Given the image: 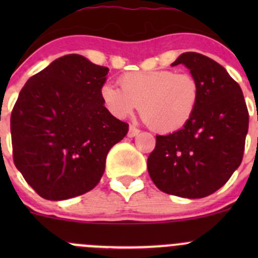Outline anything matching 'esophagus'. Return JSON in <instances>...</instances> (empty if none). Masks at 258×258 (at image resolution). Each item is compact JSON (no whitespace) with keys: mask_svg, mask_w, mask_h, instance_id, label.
<instances>
[{"mask_svg":"<svg viewBox=\"0 0 258 258\" xmlns=\"http://www.w3.org/2000/svg\"><path fill=\"white\" fill-rule=\"evenodd\" d=\"M140 134V130L139 128H136V127L135 126H130V128H128V134H127V136L128 137H135V136H137V135Z\"/></svg>","mask_w":258,"mask_h":258,"instance_id":"esophagus-1","label":"esophagus"}]
</instances>
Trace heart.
Returning a JSON list of instances; mask_svg holds the SVG:
<instances>
[{
	"label": "heart",
	"instance_id": "1",
	"mask_svg": "<svg viewBox=\"0 0 258 258\" xmlns=\"http://www.w3.org/2000/svg\"><path fill=\"white\" fill-rule=\"evenodd\" d=\"M118 82L121 88L110 83L101 87L100 97L106 111L123 119L141 105L145 122L158 134H175L183 128L201 98L196 77L172 70L126 72Z\"/></svg>",
	"mask_w": 258,
	"mask_h": 258
}]
</instances>
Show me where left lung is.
<instances>
[{
  "label": "left lung",
  "instance_id": "1",
  "mask_svg": "<svg viewBox=\"0 0 258 258\" xmlns=\"http://www.w3.org/2000/svg\"><path fill=\"white\" fill-rule=\"evenodd\" d=\"M177 64L199 81L201 98L183 128L156 136L147 168L165 194L202 199L221 188L241 165L248 111L240 85L212 58L184 52L171 66Z\"/></svg>",
  "mask_w": 258,
  "mask_h": 258
}]
</instances>
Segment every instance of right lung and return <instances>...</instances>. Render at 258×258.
Segmentation results:
<instances>
[{
	"label": "right lung",
	"instance_id": "add662e5",
	"mask_svg": "<svg viewBox=\"0 0 258 258\" xmlns=\"http://www.w3.org/2000/svg\"><path fill=\"white\" fill-rule=\"evenodd\" d=\"M107 74L81 54H66L21 90L11 113L14 162L43 199L91 191L105 172L108 151L128 132L101 101Z\"/></svg>",
	"mask_w": 258,
	"mask_h": 258
}]
</instances>
